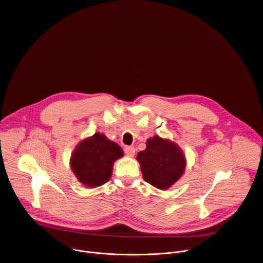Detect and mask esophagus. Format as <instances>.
I'll return each instance as SVG.
<instances>
[{
  "label": "esophagus",
  "mask_w": 263,
  "mask_h": 263,
  "mask_svg": "<svg viewBox=\"0 0 263 263\" xmlns=\"http://www.w3.org/2000/svg\"><path fill=\"white\" fill-rule=\"evenodd\" d=\"M124 152L128 157H133L135 155V148L133 146H126L124 148Z\"/></svg>",
  "instance_id": "esophagus-1"
}]
</instances>
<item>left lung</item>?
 I'll return each mask as SVG.
<instances>
[{
  "mask_svg": "<svg viewBox=\"0 0 263 263\" xmlns=\"http://www.w3.org/2000/svg\"><path fill=\"white\" fill-rule=\"evenodd\" d=\"M137 160L144 180L160 190L173 185L185 168V158L180 148L159 136L146 141V148L138 153Z\"/></svg>",
  "mask_w": 263,
  "mask_h": 263,
  "instance_id": "8db88e82",
  "label": "left lung"
}]
</instances>
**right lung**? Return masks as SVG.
I'll list each match as a JSON object with an SVG mask.
<instances>
[{"instance_id":"right-lung-1","label":"right lung","mask_w":263,"mask_h":263,"mask_svg":"<svg viewBox=\"0 0 263 263\" xmlns=\"http://www.w3.org/2000/svg\"><path fill=\"white\" fill-rule=\"evenodd\" d=\"M121 157L123 151L119 144L103 134L95 133L77 146L70 159V166L80 182L89 187H96L109 180L112 165Z\"/></svg>"}]
</instances>
